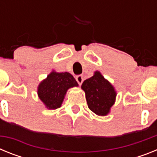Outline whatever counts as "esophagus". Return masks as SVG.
I'll return each mask as SVG.
<instances>
[{
    "label": "esophagus",
    "instance_id": "obj_1",
    "mask_svg": "<svg viewBox=\"0 0 157 157\" xmlns=\"http://www.w3.org/2000/svg\"><path fill=\"white\" fill-rule=\"evenodd\" d=\"M76 81L78 82V83L79 84V85H82V83L83 82V76L82 75H78L76 76Z\"/></svg>",
    "mask_w": 157,
    "mask_h": 157
}]
</instances>
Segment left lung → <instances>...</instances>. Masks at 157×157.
Here are the masks:
<instances>
[{
	"instance_id": "obj_1",
	"label": "left lung",
	"mask_w": 157,
	"mask_h": 157,
	"mask_svg": "<svg viewBox=\"0 0 157 157\" xmlns=\"http://www.w3.org/2000/svg\"><path fill=\"white\" fill-rule=\"evenodd\" d=\"M81 87L86 94L89 109L98 116L109 114L116 102L117 93L101 72L96 71L92 77L83 82Z\"/></svg>"
}]
</instances>
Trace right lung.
I'll return each instance as SVG.
<instances>
[{
	"label": "right lung",
	"mask_w": 157,
	"mask_h": 157,
	"mask_svg": "<svg viewBox=\"0 0 157 157\" xmlns=\"http://www.w3.org/2000/svg\"><path fill=\"white\" fill-rule=\"evenodd\" d=\"M78 86L75 78L68 72L52 71L37 86V96L47 109L54 110L61 107L67 91Z\"/></svg>",
	"instance_id": "obj_1"
}]
</instances>
